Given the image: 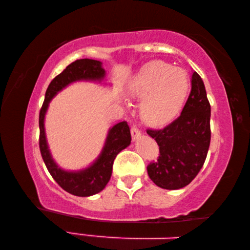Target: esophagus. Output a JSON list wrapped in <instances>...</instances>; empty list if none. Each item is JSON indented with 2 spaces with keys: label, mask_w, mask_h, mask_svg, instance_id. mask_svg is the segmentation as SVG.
<instances>
[{
  "label": "esophagus",
  "mask_w": 250,
  "mask_h": 250,
  "mask_svg": "<svg viewBox=\"0 0 250 250\" xmlns=\"http://www.w3.org/2000/svg\"><path fill=\"white\" fill-rule=\"evenodd\" d=\"M131 135H132V139L134 140V139H138L139 137H140L141 131L139 130L135 125H132L131 126Z\"/></svg>",
  "instance_id": "esophagus-1"
}]
</instances>
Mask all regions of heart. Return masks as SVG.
<instances>
[{
	"label": "heart",
	"instance_id": "obj_1",
	"mask_svg": "<svg viewBox=\"0 0 250 250\" xmlns=\"http://www.w3.org/2000/svg\"><path fill=\"white\" fill-rule=\"evenodd\" d=\"M188 74L163 62H151L142 67L130 84V94L143 98L141 115L152 125L167 124L174 118L188 97Z\"/></svg>",
	"mask_w": 250,
	"mask_h": 250
}]
</instances>
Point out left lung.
Wrapping results in <instances>:
<instances>
[{
  "instance_id": "obj_1",
  "label": "left lung",
  "mask_w": 250,
  "mask_h": 250,
  "mask_svg": "<svg viewBox=\"0 0 250 250\" xmlns=\"http://www.w3.org/2000/svg\"><path fill=\"white\" fill-rule=\"evenodd\" d=\"M210 104L196 71L181 115L163 129H147L160 155L147 164L150 179L160 188L179 189L188 185L204 166L210 143Z\"/></svg>"
}]
</instances>
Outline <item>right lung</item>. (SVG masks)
Returning <instances> with one entry per match:
<instances>
[{
	"label": "right lung",
	"instance_id": "right-lung-1",
	"mask_svg": "<svg viewBox=\"0 0 250 250\" xmlns=\"http://www.w3.org/2000/svg\"><path fill=\"white\" fill-rule=\"evenodd\" d=\"M104 77V69L101 62L95 59H77L69 64L57 75L46 90L45 99L40 111V150L42 158L50 175L62 189L76 196H90L99 193L110 180L112 173L113 161L120 151L125 149L131 142L130 128L126 121H122L112 126L109 131L107 141L99 159L87 170L80 172H65L59 168L50 156L45 138L44 117L49 101L59 90L67 84L82 79H101Z\"/></svg>",
	"mask_w": 250,
	"mask_h": 250
}]
</instances>
